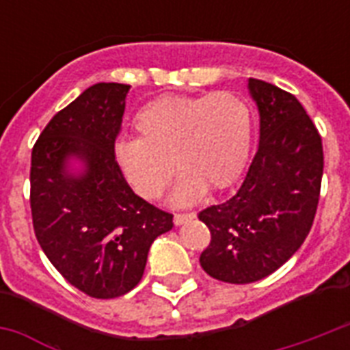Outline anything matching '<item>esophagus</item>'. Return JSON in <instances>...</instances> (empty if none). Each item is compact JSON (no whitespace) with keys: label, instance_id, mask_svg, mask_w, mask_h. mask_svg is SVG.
<instances>
[{"label":"esophagus","instance_id":"obj_1","mask_svg":"<svg viewBox=\"0 0 350 350\" xmlns=\"http://www.w3.org/2000/svg\"><path fill=\"white\" fill-rule=\"evenodd\" d=\"M194 218H196V214L194 213H178L174 214V225H183Z\"/></svg>","mask_w":350,"mask_h":350}]
</instances>
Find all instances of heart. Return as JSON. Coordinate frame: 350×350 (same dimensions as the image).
<instances>
[{"label":"heart","instance_id":"1","mask_svg":"<svg viewBox=\"0 0 350 350\" xmlns=\"http://www.w3.org/2000/svg\"><path fill=\"white\" fill-rule=\"evenodd\" d=\"M136 139H123L114 158L129 185L158 200L183 170L178 202L191 203L207 191L238 180L252 142L249 103L229 90L214 94H165L148 101L134 118Z\"/></svg>","mask_w":350,"mask_h":350}]
</instances>
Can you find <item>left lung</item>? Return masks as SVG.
Listing matches in <instances>:
<instances>
[{
  "mask_svg": "<svg viewBox=\"0 0 350 350\" xmlns=\"http://www.w3.org/2000/svg\"><path fill=\"white\" fill-rule=\"evenodd\" d=\"M249 89L260 109V147L236 194L198 214L211 230L203 271L238 285L267 278L301 247L323 176L320 132L296 96L254 78Z\"/></svg>",
  "mask_w": 350,
  "mask_h": 350,
  "instance_id": "8db88e82",
  "label": "left lung"
}]
</instances>
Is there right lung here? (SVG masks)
Wrapping results in <instances>:
<instances>
[{
    "instance_id": "obj_1",
    "label": "right lung",
    "mask_w": 350,
    "mask_h": 350,
    "mask_svg": "<svg viewBox=\"0 0 350 350\" xmlns=\"http://www.w3.org/2000/svg\"><path fill=\"white\" fill-rule=\"evenodd\" d=\"M129 85L96 83L52 118L30 156V213L38 243L72 287L112 299L136 287L150 245L172 214L134 194L114 147ZM79 155L83 176L64 172Z\"/></svg>"
}]
</instances>
